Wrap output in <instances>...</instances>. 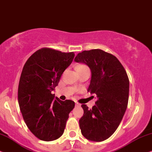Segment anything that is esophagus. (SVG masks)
Masks as SVG:
<instances>
[{
  "instance_id": "esophagus-1",
  "label": "esophagus",
  "mask_w": 152,
  "mask_h": 152,
  "mask_svg": "<svg viewBox=\"0 0 152 152\" xmlns=\"http://www.w3.org/2000/svg\"><path fill=\"white\" fill-rule=\"evenodd\" d=\"M75 104H76V106H80V104H79V103H78V102H76V103H75Z\"/></svg>"
}]
</instances>
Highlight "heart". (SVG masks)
<instances>
[{
    "label": "heart",
    "mask_w": 152,
    "mask_h": 152,
    "mask_svg": "<svg viewBox=\"0 0 152 152\" xmlns=\"http://www.w3.org/2000/svg\"><path fill=\"white\" fill-rule=\"evenodd\" d=\"M76 69L78 71H81L85 69H89V67L85 64H79L76 66Z\"/></svg>",
    "instance_id": "heart-1"
}]
</instances>
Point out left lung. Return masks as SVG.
Masks as SVG:
<instances>
[{"label":"left lung","mask_w":152,"mask_h":152,"mask_svg":"<svg viewBox=\"0 0 152 152\" xmlns=\"http://www.w3.org/2000/svg\"><path fill=\"white\" fill-rule=\"evenodd\" d=\"M74 61L85 63L92 72L88 92L96 95V105L90 109L82 104L84 113L80 128L88 140L102 142L120 125L129 101V80L124 66L115 56L101 49L83 50Z\"/></svg>","instance_id":"1"}]
</instances>
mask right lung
Wrapping results in <instances>:
<instances>
[{"instance_id": "obj_1", "label": "right lung", "mask_w": 152, "mask_h": 152, "mask_svg": "<svg viewBox=\"0 0 152 152\" xmlns=\"http://www.w3.org/2000/svg\"><path fill=\"white\" fill-rule=\"evenodd\" d=\"M74 56V52L42 48L23 66L18 88L20 110L28 129L41 140L59 138L74 108V102L61 101L51 93Z\"/></svg>"}]
</instances>
